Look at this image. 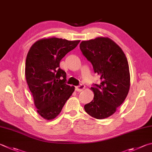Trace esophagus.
<instances>
[{
	"mask_svg": "<svg viewBox=\"0 0 152 152\" xmlns=\"http://www.w3.org/2000/svg\"><path fill=\"white\" fill-rule=\"evenodd\" d=\"M84 88H85V85L81 84L80 85H79V86H78L76 87V90L77 91V92H82V91L83 90Z\"/></svg>",
	"mask_w": 152,
	"mask_h": 152,
	"instance_id": "1",
	"label": "esophagus"
}]
</instances>
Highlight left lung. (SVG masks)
I'll use <instances>...</instances> for the list:
<instances>
[{"label":"left lung","mask_w":152,"mask_h":152,"mask_svg":"<svg viewBox=\"0 0 152 152\" xmlns=\"http://www.w3.org/2000/svg\"><path fill=\"white\" fill-rule=\"evenodd\" d=\"M80 48L100 77V83L93 84L90 88L94 97L85 105L84 110L93 118L104 119L114 114L129 92L128 60L122 48L107 37L82 41Z\"/></svg>","instance_id":"1"}]
</instances>
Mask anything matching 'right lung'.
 <instances>
[{
  "mask_svg": "<svg viewBox=\"0 0 152 152\" xmlns=\"http://www.w3.org/2000/svg\"><path fill=\"white\" fill-rule=\"evenodd\" d=\"M80 40L58 38H42L33 44L27 54L25 76L40 116L53 120L74 91L66 84V74L60 68V62L75 48Z\"/></svg>",
  "mask_w": 152,
  "mask_h": 152,
  "instance_id": "right-lung-1",
  "label": "right lung"
}]
</instances>
